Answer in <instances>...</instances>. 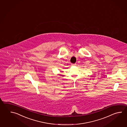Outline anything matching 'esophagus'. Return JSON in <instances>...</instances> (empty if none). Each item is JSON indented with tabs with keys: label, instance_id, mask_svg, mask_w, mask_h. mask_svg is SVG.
Wrapping results in <instances>:
<instances>
[{
	"label": "esophagus",
	"instance_id": "1",
	"mask_svg": "<svg viewBox=\"0 0 127 127\" xmlns=\"http://www.w3.org/2000/svg\"><path fill=\"white\" fill-rule=\"evenodd\" d=\"M76 65H77L76 64H71V65H72V66H76Z\"/></svg>",
	"mask_w": 127,
	"mask_h": 127
}]
</instances>
